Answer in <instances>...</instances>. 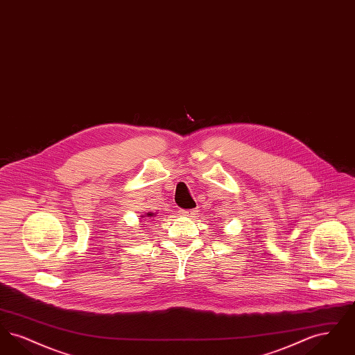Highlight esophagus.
<instances>
[{"label": "esophagus", "mask_w": 355, "mask_h": 355, "mask_svg": "<svg viewBox=\"0 0 355 355\" xmlns=\"http://www.w3.org/2000/svg\"><path fill=\"white\" fill-rule=\"evenodd\" d=\"M180 214L184 217H194L197 214L196 209H185V210H180Z\"/></svg>", "instance_id": "34e87169"}]
</instances>
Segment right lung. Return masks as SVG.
Listing matches in <instances>:
<instances>
[{
  "label": "right lung",
  "instance_id": "obj_1",
  "mask_svg": "<svg viewBox=\"0 0 355 355\" xmlns=\"http://www.w3.org/2000/svg\"><path fill=\"white\" fill-rule=\"evenodd\" d=\"M154 216V213H146V214H144L142 217H153Z\"/></svg>",
  "mask_w": 355,
  "mask_h": 355
}]
</instances>
